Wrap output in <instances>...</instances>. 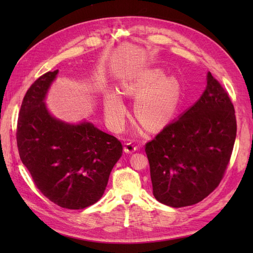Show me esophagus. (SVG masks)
I'll return each mask as SVG.
<instances>
[{
	"mask_svg": "<svg viewBox=\"0 0 253 253\" xmlns=\"http://www.w3.org/2000/svg\"><path fill=\"white\" fill-rule=\"evenodd\" d=\"M138 148L135 143L127 142V143H125V147H124V151H125L126 153H133Z\"/></svg>",
	"mask_w": 253,
	"mask_h": 253,
	"instance_id": "34e87169",
	"label": "esophagus"
}]
</instances>
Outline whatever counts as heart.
<instances>
[{
	"instance_id": "b5f03b06",
	"label": "heart",
	"mask_w": 253,
	"mask_h": 253,
	"mask_svg": "<svg viewBox=\"0 0 253 253\" xmlns=\"http://www.w3.org/2000/svg\"><path fill=\"white\" fill-rule=\"evenodd\" d=\"M124 93L137 96L135 115L149 129H155L168 121L179 98L180 85L173 77H164L160 68L138 72L123 84ZM103 106L106 120L118 128L126 116L127 109L117 91L104 94Z\"/></svg>"
}]
</instances>
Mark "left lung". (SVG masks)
<instances>
[{
    "mask_svg": "<svg viewBox=\"0 0 253 253\" xmlns=\"http://www.w3.org/2000/svg\"><path fill=\"white\" fill-rule=\"evenodd\" d=\"M236 131L233 102L209 73L197 103L146 143L155 199L182 208L215 190L232 157Z\"/></svg>",
    "mask_w": 253,
    "mask_h": 253,
    "instance_id": "8db88e82",
    "label": "left lung"
}]
</instances>
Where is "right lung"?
Segmentation results:
<instances>
[{
    "label": "right lung",
    "mask_w": 253,
    "mask_h": 253,
    "mask_svg": "<svg viewBox=\"0 0 253 253\" xmlns=\"http://www.w3.org/2000/svg\"><path fill=\"white\" fill-rule=\"evenodd\" d=\"M57 73H45L27 90L16 140L21 162L42 195L61 208L82 210L103 196L123 146L91 123L69 125L50 115L43 100Z\"/></svg>",
    "instance_id": "1"
}]
</instances>
